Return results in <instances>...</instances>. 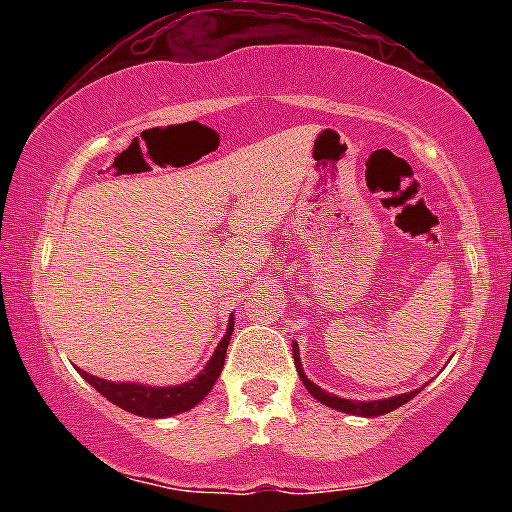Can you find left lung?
Listing matches in <instances>:
<instances>
[{
  "mask_svg": "<svg viewBox=\"0 0 512 512\" xmlns=\"http://www.w3.org/2000/svg\"><path fill=\"white\" fill-rule=\"evenodd\" d=\"M293 361H296V370L298 375H301L305 390L313 395L317 402H322L325 407H332L337 411H344V414H356V416H383V414H390V411H395L397 407H402V404H407L411 397L419 395V390L414 392H404V395H397V397H390V399H375V402H356V399H344V397H337V395H330V392L322 390L320 385L310 383L308 375L303 373V366H301V356H298V344L293 342Z\"/></svg>",
  "mask_w": 512,
  "mask_h": 512,
  "instance_id": "1",
  "label": "left lung"
}]
</instances>
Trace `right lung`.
<instances>
[{
    "instance_id": "obj_1",
    "label": "right lung",
    "mask_w": 512,
    "mask_h": 512,
    "mask_svg": "<svg viewBox=\"0 0 512 512\" xmlns=\"http://www.w3.org/2000/svg\"><path fill=\"white\" fill-rule=\"evenodd\" d=\"M233 334V320L228 325L226 334H223L221 344L216 346L214 356L209 358L207 368L197 375L195 380L185 385H173V387H149V385H137V383H110V380L96 378V375L86 373V370L76 368L81 373V378H86V383L96 387L108 402L117 404L120 409L129 411V414L146 416V419H166V416L182 414V411L197 407L204 397L209 395V390L219 380L223 361H226V349L231 342Z\"/></svg>"
}]
</instances>
